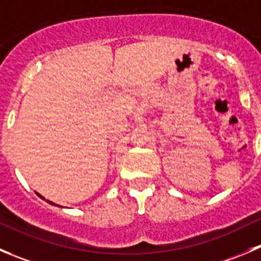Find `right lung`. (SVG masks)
<instances>
[{"instance_id":"1","label":"right lung","mask_w":261,"mask_h":261,"mask_svg":"<svg viewBox=\"0 0 261 261\" xmlns=\"http://www.w3.org/2000/svg\"><path fill=\"white\" fill-rule=\"evenodd\" d=\"M37 195H38L39 197H41V198H43V200H44V197H43V196H41V195H39V193H37ZM46 201H47V202H48V203H51V205H56V203H54V202H52V201H48V200H46Z\"/></svg>"}]
</instances>
